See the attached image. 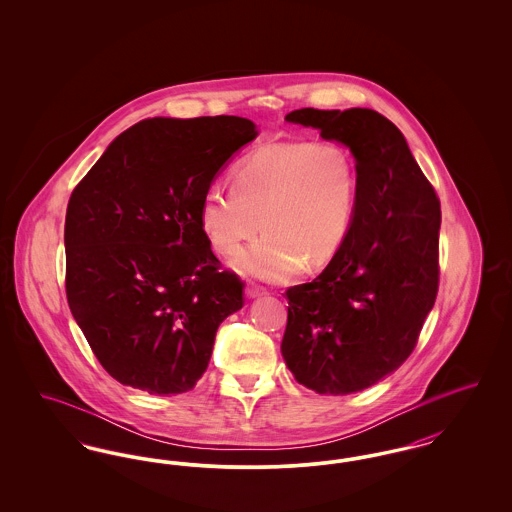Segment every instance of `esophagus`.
Masks as SVG:
<instances>
[{
	"mask_svg": "<svg viewBox=\"0 0 512 512\" xmlns=\"http://www.w3.org/2000/svg\"><path fill=\"white\" fill-rule=\"evenodd\" d=\"M245 293H247V297H259V295L267 293V290H265L263 286L255 284V282H249V284H247V288H245Z\"/></svg>",
	"mask_w": 512,
	"mask_h": 512,
	"instance_id": "1",
	"label": "esophagus"
}]
</instances>
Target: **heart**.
<instances>
[{
	"label": "heart",
	"instance_id": "obj_1",
	"mask_svg": "<svg viewBox=\"0 0 512 512\" xmlns=\"http://www.w3.org/2000/svg\"><path fill=\"white\" fill-rule=\"evenodd\" d=\"M359 192L357 165L336 142L290 140L253 149L232 186H211L199 226L222 255H234L263 228L265 236L238 255L236 267L265 280H286L305 263H328L345 242Z\"/></svg>",
	"mask_w": 512,
	"mask_h": 512
}]
</instances>
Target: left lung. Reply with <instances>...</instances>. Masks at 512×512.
I'll return each instance as SVG.
<instances>
[{
  "label": "left lung",
  "instance_id": "obj_1",
  "mask_svg": "<svg viewBox=\"0 0 512 512\" xmlns=\"http://www.w3.org/2000/svg\"><path fill=\"white\" fill-rule=\"evenodd\" d=\"M286 121L351 149L359 192L349 234L313 282L292 286L282 355L309 390H366L416 347L439 288L441 207L401 130L372 109H297Z\"/></svg>",
  "mask_w": 512,
  "mask_h": 512
}]
</instances>
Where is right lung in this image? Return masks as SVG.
<instances>
[{
	"mask_svg": "<svg viewBox=\"0 0 512 512\" xmlns=\"http://www.w3.org/2000/svg\"><path fill=\"white\" fill-rule=\"evenodd\" d=\"M257 136L242 117L146 119L76 184L65 219V290L101 366L151 395L194 390L244 280L220 270L199 226L220 167Z\"/></svg>",
	"mask_w": 512,
	"mask_h": 512,
	"instance_id": "right-lung-1",
	"label": "right lung"
}]
</instances>
